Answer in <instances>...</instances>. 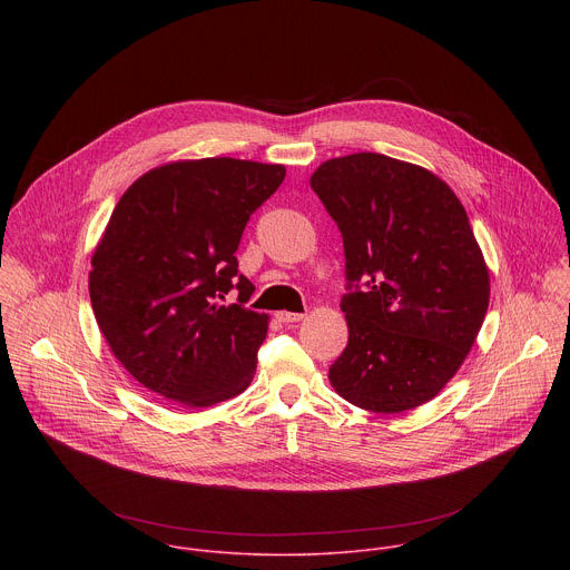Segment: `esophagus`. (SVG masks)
<instances>
[{
  "mask_svg": "<svg viewBox=\"0 0 570 570\" xmlns=\"http://www.w3.org/2000/svg\"><path fill=\"white\" fill-rule=\"evenodd\" d=\"M302 317H304V313H291V311H279V313H277V320H279V322H286V324L299 322Z\"/></svg>",
  "mask_w": 570,
  "mask_h": 570,
  "instance_id": "esophagus-1",
  "label": "esophagus"
}]
</instances>
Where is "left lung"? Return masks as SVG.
<instances>
[{
	"label": "left lung",
	"mask_w": 570,
	"mask_h": 570,
	"mask_svg": "<svg viewBox=\"0 0 570 570\" xmlns=\"http://www.w3.org/2000/svg\"><path fill=\"white\" fill-rule=\"evenodd\" d=\"M311 189L343 234L352 288L330 381L363 411H413L460 370L490 304L466 212L435 174L381 153L322 161Z\"/></svg>",
	"instance_id": "1"
}]
</instances>
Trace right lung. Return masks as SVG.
<instances>
[{
  "instance_id": "right-lung-1",
  "label": "right lung",
  "mask_w": 570,
  "mask_h": 570,
  "mask_svg": "<svg viewBox=\"0 0 570 570\" xmlns=\"http://www.w3.org/2000/svg\"><path fill=\"white\" fill-rule=\"evenodd\" d=\"M282 165L178 159L137 178L99 238L90 299L128 374L185 409L246 390L268 315L243 306L253 284L234 257L250 216L284 183ZM236 285L239 304L225 305Z\"/></svg>"
}]
</instances>
